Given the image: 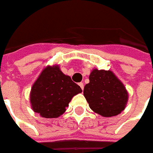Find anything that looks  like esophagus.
Segmentation results:
<instances>
[{
	"instance_id": "esophagus-1",
	"label": "esophagus",
	"mask_w": 153,
	"mask_h": 153,
	"mask_svg": "<svg viewBox=\"0 0 153 153\" xmlns=\"http://www.w3.org/2000/svg\"><path fill=\"white\" fill-rule=\"evenodd\" d=\"M79 85L80 88H82V90H83V88H84V85H83V83H79Z\"/></svg>"
}]
</instances>
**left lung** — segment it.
Returning <instances> with one entry per match:
<instances>
[{"label":"left lung","instance_id":"8db88e82","mask_svg":"<svg viewBox=\"0 0 153 153\" xmlns=\"http://www.w3.org/2000/svg\"><path fill=\"white\" fill-rule=\"evenodd\" d=\"M89 107L104 117L121 113L126 107L128 94L126 88L111 70L94 69L89 75V83L83 89Z\"/></svg>","mask_w":153,"mask_h":153}]
</instances>
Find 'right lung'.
<instances>
[{"instance_id": "right-lung-1", "label": "right lung", "mask_w": 153, "mask_h": 153, "mask_svg": "<svg viewBox=\"0 0 153 153\" xmlns=\"http://www.w3.org/2000/svg\"><path fill=\"white\" fill-rule=\"evenodd\" d=\"M80 93L81 88L63 74L58 65H47L32 86L30 104L42 117L57 118L66 111L73 97Z\"/></svg>"}]
</instances>
